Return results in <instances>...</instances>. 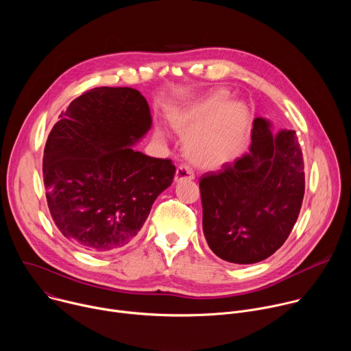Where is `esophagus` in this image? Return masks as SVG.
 <instances>
[{
    "label": "esophagus",
    "mask_w": 351,
    "mask_h": 351,
    "mask_svg": "<svg viewBox=\"0 0 351 351\" xmlns=\"http://www.w3.org/2000/svg\"><path fill=\"white\" fill-rule=\"evenodd\" d=\"M191 179H194V173H193V171L189 167H186V165L178 167L176 173H175V182L191 180Z\"/></svg>",
    "instance_id": "1"
}]
</instances>
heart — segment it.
I'll return each mask as SVG.
<instances>
[{"label":"heart","mask_w":351,"mask_h":351,"mask_svg":"<svg viewBox=\"0 0 351 351\" xmlns=\"http://www.w3.org/2000/svg\"><path fill=\"white\" fill-rule=\"evenodd\" d=\"M169 121L178 133L187 137L186 157L198 167L215 168L236 154L248 125V112L243 104L229 103L228 90L219 88L172 111Z\"/></svg>","instance_id":"heart-1"}]
</instances>
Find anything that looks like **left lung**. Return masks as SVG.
Listing matches in <instances>:
<instances>
[{"instance_id": "8db88e82", "label": "left lung", "mask_w": 351, "mask_h": 351, "mask_svg": "<svg viewBox=\"0 0 351 351\" xmlns=\"http://www.w3.org/2000/svg\"><path fill=\"white\" fill-rule=\"evenodd\" d=\"M304 161L294 130L276 134L256 118L248 153L199 179L203 230L213 252L256 264L289 237L304 197Z\"/></svg>"}]
</instances>
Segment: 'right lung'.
<instances>
[{"label": "right lung", "instance_id": "obj_1", "mask_svg": "<svg viewBox=\"0 0 351 351\" xmlns=\"http://www.w3.org/2000/svg\"><path fill=\"white\" fill-rule=\"evenodd\" d=\"M49 132L43 178L60 232L91 253L129 245L175 165L133 149L152 129L145 98L130 87H95L75 98Z\"/></svg>", "mask_w": 351, "mask_h": 351}]
</instances>
